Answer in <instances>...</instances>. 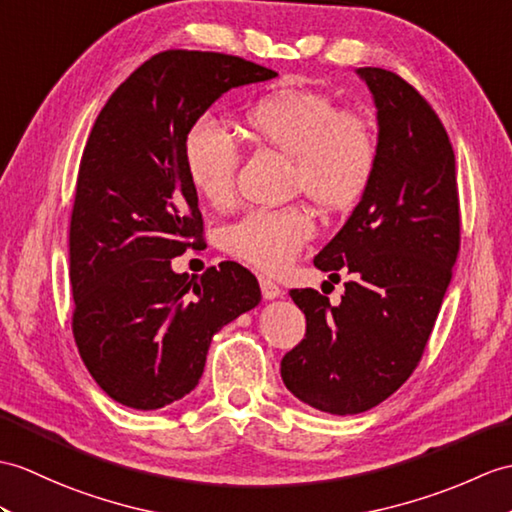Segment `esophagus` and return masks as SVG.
<instances>
[{
    "mask_svg": "<svg viewBox=\"0 0 512 512\" xmlns=\"http://www.w3.org/2000/svg\"><path fill=\"white\" fill-rule=\"evenodd\" d=\"M259 288H261V294H264L266 301H272V299H279V296L283 294V290L279 288V285L275 281H270L266 277H259Z\"/></svg>",
    "mask_w": 512,
    "mask_h": 512,
    "instance_id": "1",
    "label": "esophagus"
}]
</instances>
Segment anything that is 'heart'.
<instances>
[{"mask_svg": "<svg viewBox=\"0 0 512 512\" xmlns=\"http://www.w3.org/2000/svg\"><path fill=\"white\" fill-rule=\"evenodd\" d=\"M244 126L261 144L292 159V185L325 211L358 205L371 185L379 146L373 124L362 113L338 111L325 93L288 89L268 93L244 111ZM183 161L189 183L211 207L235 196L240 150L218 122L198 120L187 130ZM314 235L303 207L259 209L227 231V248L264 272L288 268Z\"/></svg>", "mask_w": 512, "mask_h": 512, "instance_id": "heart-1", "label": "heart"}]
</instances>
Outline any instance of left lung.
<instances>
[{"mask_svg":"<svg viewBox=\"0 0 512 512\" xmlns=\"http://www.w3.org/2000/svg\"><path fill=\"white\" fill-rule=\"evenodd\" d=\"M379 124L377 170L360 205L314 266L347 272L331 305L290 290L305 338L283 355V384L329 414H360L388 399L421 362L460 251L456 157L443 122L395 71L360 67Z\"/></svg>","mask_w":512,"mask_h":512,"instance_id":"left-lung-1","label":"left lung"}]
</instances>
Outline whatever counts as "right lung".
<instances>
[{"label":"right lung","mask_w":512,"mask_h":512,"mask_svg":"<svg viewBox=\"0 0 512 512\" xmlns=\"http://www.w3.org/2000/svg\"><path fill=\"white\" fill-rule=\"evenodd\" d=\"M275 76L240 56L165 50L113 91L91 128L69 222L71 331L91 377L122 406L157 410L189 395L213 334L261 301L235 261L189 279L172 257L205 242L187 130L222 93Z\"/></svg>","instance_id":"1"}]
</instances>
